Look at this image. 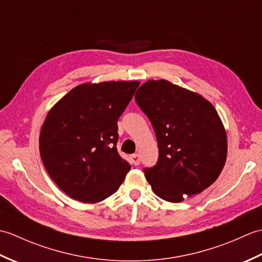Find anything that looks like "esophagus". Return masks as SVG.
<instances>
[{
	"label": "esophagus",
	"mask_w": 262,
	"mask_h": 262,
	"mask_svg": "<svg viewBox=\"0 0 262 262\" xmlns=\"http://www.w3.org/2000/svg\"><path fill=\"white\" fill-rule=\"evenodd\" d=\"M130 159H132V162H133V164H135V165H138L140 164V162H141V157H140V154H133L132 157H130Z\"/></svg>",
	"instance_id": "1"
}]
</instances>
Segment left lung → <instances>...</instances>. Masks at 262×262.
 I'll return each mask as SVG.
<instances>
[{
  "mask_svg": "<svg viewBox=\"0 0 262 262\" xmlns=\"http://www.w3.org/2000/svg\"><path fill=\"white\" fill-rule=\"evenodd\" d=\"M151 120L159 160L144 170L154 193L170 203L204 191L221 174L227 155L223 122L200 94L166 80H149L135 94Z\"/></svg>",
  "mask_w": 262,
  "mask_h": 262,
  "instance_id": "left-lung-1",
  "label": "left lung"
}]
</instances>
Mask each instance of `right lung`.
<instances>
[{"mask_svg": "<svg viewBox=\"0 0 262 262\" xmlns=\"http://www.w3.org/2000/svg\"><path fill=\"white\" fill-rule=\"evenodd\" d=\"M138 85V81L83 83L49 110L39 151L48 174L71 198L102 202L125 180L130 165L117 151V121Z\"/></svg>", "mask_w": 262, "mask_h": 262, "instance_id": "1", "label": "right lung"}]
</instances>
